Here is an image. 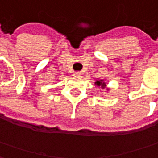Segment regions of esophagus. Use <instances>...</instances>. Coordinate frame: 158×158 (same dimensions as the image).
I'll return each instance as SVG.
<instances>
[{
    "label": "esophagus",
    "mask_w": 158,
    "mask_h": 158,
    "mask_svg": "<svg viewBox=\"0 0 158 158\" xmlns=\"http://www.w3.org/2000/svg\"><path fill=\"white\" fill-rule=\"evenodd\" d=\"M73 76H74V77H79V76H80V72H79V71H75V72H73Z\"/></svg>",
    "instance_id": "obj_1"
}]
</instances>
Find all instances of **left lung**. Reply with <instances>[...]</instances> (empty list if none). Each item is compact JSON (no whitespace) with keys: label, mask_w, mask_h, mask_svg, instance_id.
Returning a JSON list of instances; mask_svg holds the SVG:
<instances>
[{"label":"left lung","mask_w":158,"mask_h":158,"mask_svg":"<svg viewBox=\"0 0 158 158\" xmlns=\"http://www.w3.org/2000/svg\"><path fill=\"white\" fill-rule=\"evenodd\" d=\"M95 85L98 87V88H103V89H105V88H106V83L104 81V79H97L96 80V82H95ZM107 90H108V88H106Z\"/></svg>","instance_id":"8db88e82"}]
</instances>
